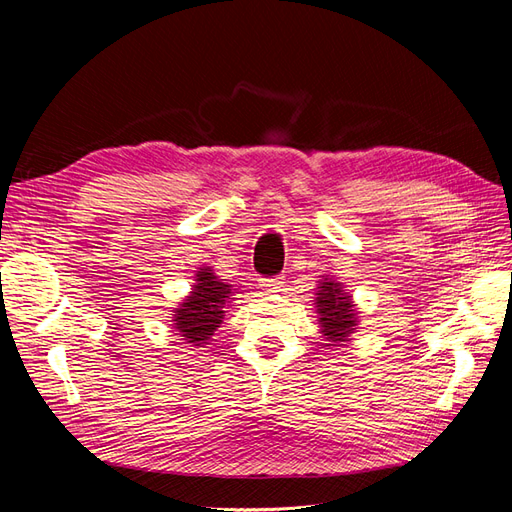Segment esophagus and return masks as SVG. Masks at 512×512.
Wrapping results in <instances>:
<instances>
[{"label":"esophagus","instance_id":"esophagus-1","mask_svg":"<svg viewBox=\"0 0 512 512\" xmlns=\"http://www.w3.org/2000/svg\"><path fill=\"white\" fill-rule=\"evenodd\" d=\"M284 286V276H276V278H263L261 280V288L265 292H276Z\"/></svg>","mask_w":512,"mask_h":512}]
</instances>
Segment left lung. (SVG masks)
<instances>
[{
    "label": "left lung",
    "mask_w": 512,
    "mask_h": 512,
    "mask_svg": "<svg viewBox=\"0 0 512 512\" xmlns=\"http://www.w3.org/2000/svg\"><path fill=\"white\" fill-rule=\"evenodd\" d=\"M315 294L321 334L330 342H346L348 336L357 330V311L353 299L348 297V292H344L342 284L332 278L321 280Z\"/></svg>",
    "instance_id": "1"
}]
</instances>
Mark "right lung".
I'll use <instances>...</instances> for the list:
<instances>
[{"instance_id":"1","label":"right lung","mask_w":512,"mask_h":512,"mask_svg":"<svg viewBox=\"0 0 512 512\" xmlns=\"http://www.w3.org/2000/svg\"><path fill=\"white\" fill-rule=\"evenodd\" d=\"M232 286L213 274L211 267H201L195 276V286L182 305L174 311V328L182 340L193 346L207 344L213 332L220 328L224 309L230 303Z\"/></svg>"}]
</instances>
